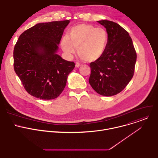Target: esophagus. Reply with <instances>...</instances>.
I'll return each instance as SVG.
<instances>
[{
	"instance_id": "esophagus-1",
	"label": "esophagus",
	"mask_w": 158,
	"mask_h": 158,
	"mask_svg": "<svg viewBox=\"0 0 158 158\" xmlns=\"http://www.w3.org/2000/svg\"><path fill=\"white\" fill-rule=\"evenodd\" d=\"M81 65H82V64H80V63H79V62H76V67H80V66H81Z\"/></svg>"
}]
</instances>
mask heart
Listing matches in <instances>:
<instances>
[{
	"instance_id": "heart-1",
	"label": "heart",
	"mask_w": 158,
	"mask_h": 158,
	"mask_svg": "<svg viewBox=\"0 0 158 158\" xmlns=\"http://www.w3.org/2000/svg\"><path fill=\"white\" fill-rule=\"evenodd\" d=\"M108 41V33L104 29L81 24L71 29L68 37L62 39L61 47L67 56H71L75 52V47L78 56L82 60L93 62L104 55Z\"/></svg>"
}]
</instances>
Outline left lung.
<instances>
[{"label": "left lung", "instance_id": "8db88e82", "mask_svg": "<svg viewBox=\"0 0 158 158\" xmlns=\"http://www.w3.org/2000/svg\"><path fill=\"white\" fill-rule=\"evenodd\" d=\"M98 22L106 29L109 41L102 57L90 63L89 82L100 95L112 96L121 93L132 78L137 55L131 37L120 25L107 20Z\"/></svg>", "mask_w": 158, "mask_h": 158}]
</instances>
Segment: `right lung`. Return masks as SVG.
<instances>
[{
  "label": "right lung",
  "mask_w": 158,
  "mask_h": 158,
  "mask_svg": "<svg viewBox=\"0 0 158 158\" xmlns=\"http://www.w3.org/2000/svg\"><path fill=\"white\" fill-rule=\"evenodd\" d=\"M69 20L39 23L19 36L14 49V68L26 91L40 99H53L63 91L75 63L56 54Z\"/></svg>",
  "instance_id": "1"
}]
</instances>
